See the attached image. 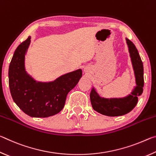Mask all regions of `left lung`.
<instances>
[{
    "label": "left lung",
    "mask_w": 156,
    "mask_h": 156,
    "mask_svg": "<svg viewBox=\"0 0 156 156\" xmlns=\"http://www.w3.org/2000/svg\"><path fill=\"white\" fill-rule=\"evenodd\" d=\"M129 51L136 77V86L131 94L124 98H105L100 97L94 88L90 93L91 103L97 112L107 116H119L126 114L136 107L138 96L143 91L144 69L143 64L136 46L129 39L126 38Z\"/></svg>",
    "instance_id": "8db88e82"
}]
</instances>
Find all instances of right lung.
<instances>
[{"mask_svg":"<svg viewBox=\"0 0 156 156\" xmlns=\"http://www.w3.org/2000/svg\"><path fill=\"white\" fill-rule=\"evenodd\" d=\"M31 37L18 46L9 67V86L17 106L34 118H47L58 113L65 106L69 92L78 84L82 70L66 73L56 80L37 82L25 71V56Z\"/></svg>","mask_w":156,"mask_h":156,"instance_id":"obj_1","label":"right lung"}]
</instances>
